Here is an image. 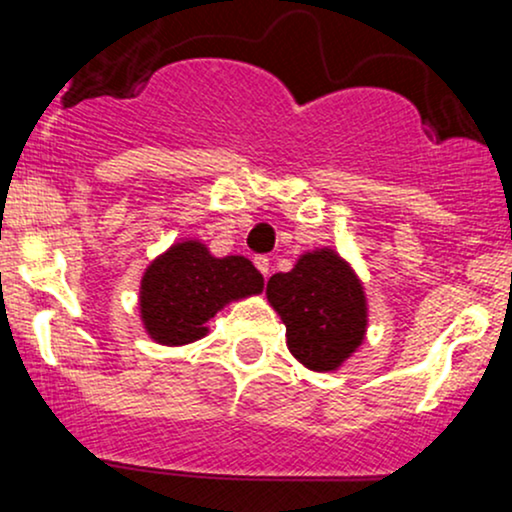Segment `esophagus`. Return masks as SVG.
Masks as SVG:
<instances>
[{
  "label": "esophagus",
  "instance_id": "1",
  "mask_svg": "<svg viewBox=\"0 0 512 512\" xmlns=\"http://www.w3.org/2000/svg\"><path fill=\"white\" fill-rule=\"evenodd\" d=\"M255 267L260 269L262 276H269V257H264V255H257V257H255Z\"/></svg>",
  "mask_w": 512,
  "mask_h": 512
}]
</instances>
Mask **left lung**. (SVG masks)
Returning a JSON list of instances; mask_svg holds the SVG:
<instances>
[{"label":"left lung","mask_w":512,"mask_h":512,"mask_svg":"<svg viewBox=\"0 0 512 512\" xmlns=\"http://www.w3.org/2000/svg\"><path fill=\"white\" fill-rule=\"evenodd\" d=\"M267 301L286 325V346L308 370L332 373L363 344L368 298L361 276L332 248L303 252L267 281Z\"/></svg>","instance_id":"obj_1"}]
</instances>
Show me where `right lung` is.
Returning <instances> with one entry per match:
<instances>
[{"label": "right lung", "instance_id": "add662e5", "mask_svg": "<svg viewBox=\"0 0 512 512\" xmlns=\"http://www.w3.org/2000/svg\"><path fill=\"white\" fill-rule=\"evenodd\" d=\"M262 289V274L248 257H214L202 240L185 238L146 267L139 317L156 344L185 346L207 337V322L228 303L260 296Z\"/></svg>", "mask_w": 512, "mask_h": 512}]
</instances>
